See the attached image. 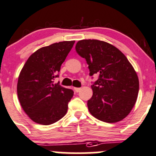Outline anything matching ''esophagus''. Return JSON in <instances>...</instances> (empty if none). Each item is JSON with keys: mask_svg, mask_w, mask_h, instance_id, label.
Segmentation results:
<instances>
[{"mask_svg": "<svg viewBox=\"0 0 156 156\" xmlns=\"http://www.w3.org/2000/svg\"><path fill=\"white\" fill-rule=\"evenodd\" d=\"M74 90H75V92L78 93V92H79L80 90H81V87H75V88H74Z\"/></svg>", "mask_w": 156, "mask_h": 156, "instance_id": "obj_1", "label": "esophagus"}]
</instances>
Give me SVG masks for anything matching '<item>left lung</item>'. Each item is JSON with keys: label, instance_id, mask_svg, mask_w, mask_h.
Masks as SVG:
<instances>
[{"label": "left lung", "instance_id": "1", "mask_svg": "<svg viewBox=\"0 0 156 156\" xmlns=\"http://www.w3.org/2000/svg\"><path fill=\"white\" fill-rule=\"evenodd\" d=\"M75 50L87 61L90 75H99L91 85L93 96L87 101L90 113L107 123L126 118L136 102L139 79L125 54L107 42L94 39L79 41Z\"/></svg>", "mask_w": 156, "mask_h": 156}]
</instances>
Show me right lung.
<instances>
[{
    "label": "right lung",
    "mask_w": 156,
    "mask_h": 156,
    "mask_svg": "<svg viewBox=\"0 0 156 156\" xmlns=\"http://www.w3.org/2000/svg\"><path fill=\"white\" fill-rule=\"evenodd\" d=\"M75 41L54 43L36 50L23 66L17 82V95L22 108L34 122L49 125L67 112L73 97L72 90L53 84L61 65Z\"/></svg>",
    "instance_id": "right-lung-1"
}]
</instances>
